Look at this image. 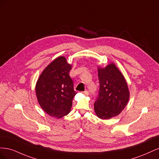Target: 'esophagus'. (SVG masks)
Returning <instances> with one entry per match:
<instances>
[{"instance_id": "34e87169", "label": "esophagus", "mask_w": 159, "mask_h": 159, "mask_svg": "<svg viewBox=\"0 0 159 159\" xmlns=\"http://www.w3.org/2000/svg\"><path fill=\"white\" fill-rule=\"evenodd\" d=\"M83 93H84V94H85V95H89V91H88V90H85V91H84Z\"/></svg>"}]
</instances>
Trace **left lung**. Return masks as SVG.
<instances>
[{
  "mask_svg": "<svg viewBox=\"0 0 159 159\" xmlns=\"http://www.w3.org/2000/svg\"><path fill=\"white\" fill-rule=\"evenodd\" d=\"M99 90L94 103L97 116L109 119L123 110L129 99L128 85L123 75L113 63L105 68L98 67Z\"/></svg>",
  "mask_w": 159,
  "mask_h": 159,
  "instance_id": "1",
  "label": "left lung"
}]
</instances>
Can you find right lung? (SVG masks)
Returning <instances> with one entry per match:
<instances>
[{
	"label": "right lung",
	"instance_id": "right-lung-1",
	"mask_svg": "<svg viewBox=\"0 0 159 159\" xmlns=\"http://www.w3.org/2000/svg\"><path fill=\"white\" fill-rule=\"evenodd\" d=\"M71 65L64 56L57 57L42 71L36 85L38 102L44 111L60 119L68 115L76 92L69 72Z\"/></svg>",
	"mask_w": 159,
	"mask_h": 159
}]
</instances>
